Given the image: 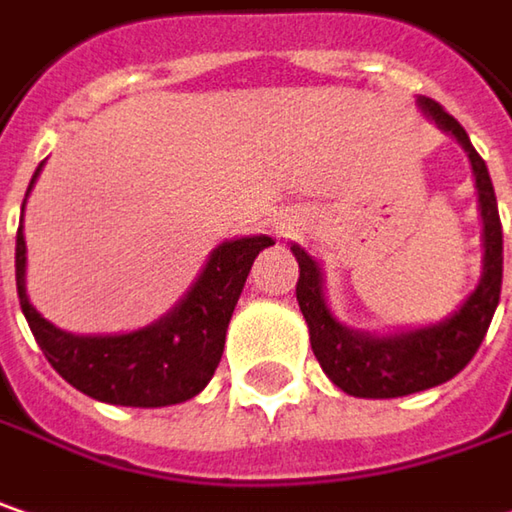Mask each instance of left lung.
<instances>
[{
    "label": "left lung",
    "mask_w": 512,
    "mask_h": 512,
    "mask_svg": "<svg viewBox=\"0 0 512 512\" xmlns=\"http://www.w3.org/2000/svg\"><path fill=\"white\" fill-rule=\"evenodd\" d=\"M420 112L435 121L437 127L452 136L469 156L475 191H478V211H481V281L466 295V301L443 321L426 327H408L394 333H362L345 327L333 316L327 295H324V275L316 257H310L298 243H292V255L298 260V286L295 298L310 327V345L316 353L321 371L330 376L350 397L365 400H391L406 397L426 388L443 385L446 379L461 374L475 350L481 347L487 327L493 321L501 295V272H504V243H501V220L493 191V179L487 162L475 153L466 130L432 98H417Z\"/></svg>",
    "instance_id": "8db88e82"
}]
</instances>
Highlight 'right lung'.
I'll return each instance as SVG.
<instances>
[{"mask_svg": "<svg viewBox=\"0 0 512 512\" xmlns=\"http://www.w3.org/2000/svg\"><path fill=\"white\" fill-rule=\"evenodd\" d=\"M43 165L34 170L28 194ZM25 194V196H28ZM25 214V202H22ZM275 246L272 237H237L220 243L199 278L173 310L147 327L109 336H75L37 313L25 292V234L16 231V292L25 321L51 368L77 391L112 406L162 408L196 397L217 371L226 330L255 257Z\"/></svg>", "mask_w": 512, "mask_h": 512, "instance_id": "right-lung-1", "label": "right lung"}]
</instances>
